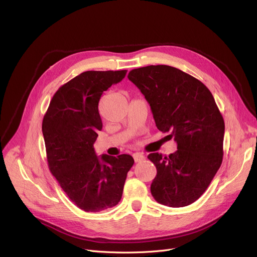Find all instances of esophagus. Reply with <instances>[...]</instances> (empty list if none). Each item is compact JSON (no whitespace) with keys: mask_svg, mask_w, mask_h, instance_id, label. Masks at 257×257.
Masks as SVG:
<instances>
[{"mask_svg":"<svg viewBox=\"0 0 257 257\" xmlns=\"http://www.w3.org/2000/svg\"><path fill=\"white\" fill-rule=\"evenodd\" d=\"M133 158H134V161H135V162H141V161L145 160L146 157L143 155L142 153H134V154H133Z\"/></svg>","mask_w":257,"mask_h":257,"instance_id":"obj_1","label":"esophagus"}]
</instances>
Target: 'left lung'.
<instances>
[{
    "label": "left lung",
    "mask_w": 257,
    "mask_h": 257,
    "mask_svg": "<svg viewBox=\"0 0 257 257\" xmlns=\"http://www.w3.org/2000/svg\"><path fill=\"white\" fill-rule=\"evenodd\" d=\"M128 78L149 102L157 128L178 145L169 156H148L157 168L151 193L164 206H189L207 190L223 157L225 126L215 99L201 81L172 66L138 68Z\"/></svg>",
    "instance_id": "8db88e82"
}]
</instances>
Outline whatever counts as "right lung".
Here are the masks:
<instances>
[{"label": "right lung", "mask_w": 257, "mask_h": 257, "mask_svg": "<svg viewBox=\"0 0 257 257\" xmlns=\"http://www.w3.org/2000/svg\"><path fill=\"white\" fill-rule=\"evenodd\" d=\"M127 70L85 71L56 92L43 117L42 133L50 173L70 200L85 212H102L122 198L134 160L96 155L94 143L102 129L99 100Z\"/></svg>", "instance_id": "add662e5"}]
</instances>
